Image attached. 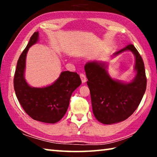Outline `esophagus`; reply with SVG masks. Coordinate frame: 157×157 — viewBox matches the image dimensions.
<instances>
[{
	"instance_id": "34e87169",
	"label": "esophagus",
	"mask_w": 157,
	"mask_h": 157,
	"mask_svg": "<svg viewBox=\"0 0 157 157\" xmlns=\"http://www.w3.org/2000/svg\"><path fill=\"white\" fill-rule=\"evenodd\" d=\"M80 78H81L82 83H85V82H86V76L84 75V74H83V73L80 74Z\"/></svg>"
}]
</instances>
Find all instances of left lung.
<instances>
[{
	"label": "left lung",
	"instance_id": "obj_1",
	"mask_svg": "<svg viewBox=\"0 0 157 157\" xmlns=\"http://www.w3.org/2000/svg\"><path fill=\"white\" fill-rule=\"evenodd\" d=\"M135 57L136 75L129 82L112 78L108 73L107 62L89 61L84 66L94 115L101 123L111 124L128 118L139 107L147 85L144 63L132 44L113 53L111 58L124 52Z\"/></svg>",
	"mask_w": 157,
	"mask_h": 157
}]
</instances>
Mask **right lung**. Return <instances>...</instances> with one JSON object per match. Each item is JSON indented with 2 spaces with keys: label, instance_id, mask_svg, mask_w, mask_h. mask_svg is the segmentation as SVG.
<instances>
[{
  "label": "right lung",
  "instance_id": "obj_1",
  "mask_svg": "<svg viewBox=\"0 0 157 157\" xmlns=\"http://www.w3.org/2000/svg\"><path fill=\"white\" fill-rule=\"evenodd\" d=\"M39 40V32H35L20 55L14 74V91L28 116L35 121L53 124L65 115L71 95L82 81L77 73L63 71L51 84L43 87L30 86L25 78L26 57L29 48Z\"/></svg>",
  "mask_w": 157,
  "mask_h": 157
}]
</instances>
